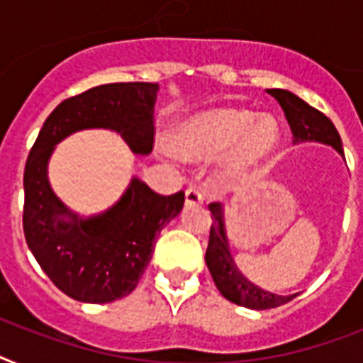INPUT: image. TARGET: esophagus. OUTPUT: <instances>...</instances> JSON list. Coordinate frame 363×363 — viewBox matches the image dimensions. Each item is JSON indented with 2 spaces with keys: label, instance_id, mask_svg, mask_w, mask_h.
<instances>
[{
  "label": "esophagus",
  "instance_id": "34e87169",
  "mask_svg": "<svg viewBox=\"0 0 363 363\" xmlns=\"http://www.w3.org/2000/svg\"><path fill=\"white\" fill-rule=\"evenodd\" d=\"M186 203L188 205H199L203 203V192H201V188L198 186H188L186 188Z\"/></svg>",
  "mask_w": 363,
  "mask_h": 363
}]
</instances>
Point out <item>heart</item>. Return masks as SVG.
<instances>
[{
  "label": "heart",
  "instance_id": "heart-1",
  "mask_svg": "<svg viewBox=\"0 0 363 363\" xmlns=\"http://www.w3.org/2000/svg\"><path fill=\"white\" fill-rule=\"evenodd\" d=\"M279 124L273 116L245 109H218L199 116L184 128L181 152L188 158H215L233 148L232 167L242 169L269 156L279 145Z\"/></svg>",
  "mask_w": 363,
  "mask_h": 363
}]
</instances>
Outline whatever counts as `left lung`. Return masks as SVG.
Returning <instances> with one entry per match:
<instances>
[{"label":"left lung","instance_id":"1","mask_svg":"<svg viewBox=\"0 0 363 363\" xmlns=\"http://www.w3.org/2000/svg\"><path fill=\"white\" fill-rule=\"evenodd\" d=\"M267 94L271 98H275L277 104L281 105V109L284 111V116H286L290 130H292V143L320 141L332 145L333 148H337L339 152L343 154L341 137H339L333 122L324 113L311 107L309 104H305L303 99L298 98L296 94L288 92V90L271 88V90H267ZM209 209L211 216H213V224H211L205 262H207L213 281H215L222 296L230 299L232 303L256 311L273 309V307H281V305L292 301L298 294L277 296V294L265 292L262 288L254 286L252 282L242 277L241 271L233 264L232 254L228 250L222 205L211 203Z\"/></svg>","mask_w":363,"mask_h":363}]
</instances>
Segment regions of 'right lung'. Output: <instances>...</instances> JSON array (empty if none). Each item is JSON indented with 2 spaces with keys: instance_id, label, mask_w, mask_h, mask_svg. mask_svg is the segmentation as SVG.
<instances>
[{
  "instance_id": "add662e5",
  "label": "right lung",
  "mask_w": 363,
  "mask_h": 363,
  "mask_svg": "<svg viewBox=\"0 0 363 363\" xmlns=\"http://www.w3.org/2000/svg\"><path fill=\"white\" fill-rule=\"evenodd\" d=\"M156 90L152 82H113L64 99L30 150L24 169L26 241L48 279L77 301L109 303L135 290L152 258L154 239L181 213L184 192L162 196L133 179L115 207L82 220L48 184L50 152L73 131L111 128L121 131L133 152L148 154Z\"/></svg>"
}]
</instances>
